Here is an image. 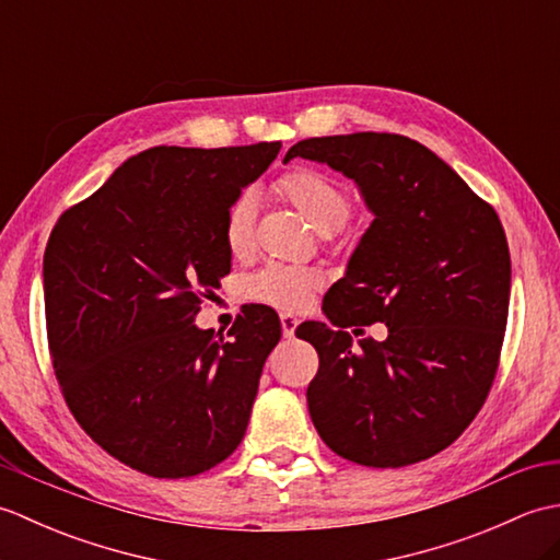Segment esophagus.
I'll use <instances>...</instances> for the list:
<instances>
[{
	"instance_id": "34e87169",
	"label": "esophagus",
	"mask_w": 560,
	"mask_h": 560,
	"mask_svg": "<svg viewBox=\"0 0 560 560\" xmlns=\"http://www.w3.org/2000/svg\"><path fill=\"white\" fill-rule=\"evenodd\" d=\"M299 323H301V319L295 317V315L283 313V315H281V331H283V337L291 339V337L295 335V327H299Z\"/></svg>"
}]
</instances>
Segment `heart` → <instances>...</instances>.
I'll list each match as a JSON object with an SVG mask.
<instances>
[{"instance_id":"obj_1","label":"heart","mask_w":560,"mask_h":560,"mask_svg":"<svg viewBox=\"0 0 560 560\" xmlns=\"http://www.w3.org/2000/svg\"><path fill=\"white\" fill-rule=\"evenodd\" d=\"M279 192L303 213L319 233H335L351 217V197L335 177L313 168H293L279 177ZM223 241L233 257H245L255 245V197L241 192L223 217ZM317 271L307 267L267 261L245 281L247 299L257 303L299 311L317 289Z\"/></svg>"}]
</instances>
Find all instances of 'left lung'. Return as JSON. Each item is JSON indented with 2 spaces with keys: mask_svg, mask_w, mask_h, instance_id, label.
I'll return each mask as SVG.
<instances>
[{
  "mask_svg": "<svg viewBox=\"0 0 560 560\" xmlns=\"http://www.w3.org/2000/svg\"><path fill=\"white\" fill-rule=\"evenodd\" d=\"M295 156L351 177L375 217L325 295L329 323L295 329L319 355L311 419L329 450L363 467L433 457L474 421L498 371L510 303L501 219L409 137H313L283 163ZM373 322L388 339L353 348L346 329Z\"/></svg>",
  "mask_w": 560,
  "mask_h": 560,
  "instance_id": "obj_1",
  "label": "left lung"
}]
</instances>
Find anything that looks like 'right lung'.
Wrapping results in <instances>:
<instances>
[{
    "instance_id": "right-lung-1",
    "label": "right lung",
    "mask_w": 560,
    "mask_h": 560,
    "mask_svg": "<svg viewBox=\"0 0 560 560\" xmlns=\"http://www.w3.org/2000/svg\"><path fill=\"white\" fill-rule=\"evenodd\" d=\"M279 149L141 151L47 241V343L67 407L93 443L149 477H197L245 435L279 315L245 305L219 339L195 317L231 271L225 209Z\"/></svg>"
}]
</instances>
